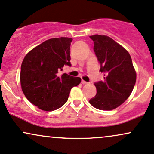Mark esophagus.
I'll return each instance as SVG.
<instances>
[{"label":"esophagus","mask_w":154,"mask_h":154,"mask_svg":"<svg viewBox=\"0 0 154 154\" xmlns=\"http://www.w3.org/2000/svg\"><path fill=\"white\" fill-rule=\"evenodd\" d=\"M81 83H82V84H87V83H88V82H86V81H85L83 80L81 81Z\"/></svg>","instance_id":"obj_1"}]
</instances>
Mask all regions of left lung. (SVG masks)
I'll return each mask as SVG.
<instances>
[{"mask_svg":"<svg viewBox=\"0 0 154 154\" xmlns=\"http://www.w3.org/2000/svg\"><path fill=\"white\" fill-rule=\"evenodd\" d=\"M90 38L104 77L103 81L94 83L97 93L89 103L97 109L111 111L129 97L136 83V71L130 54L114 40L100 35Z\"/></svg>","mask_w":154,"mask_h":154,"instance_id":"1","label":"left lung"}]
</instances>
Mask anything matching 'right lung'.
I'll return each instance as SVG.
<instances>
[{
  "instance_id": "right-lung-1",
  "label": "right lung",
  "mask_w": 154,
  "mask_h": 154,
  "mask_svg": "<svg viewBox=\"0 0 154 154\" xmlns=\"http://www.w3.org/2000/svg\"><path fill=\"white\" fill-rule=\"evenodd\" d=\"M71 38H56L43 42L25 56L20 80L27 99L40 109L51 111L67 102L71 89L81 83L79 77L63 73L64 65L71 66Z\"/></svg>"
}]
</instances>
